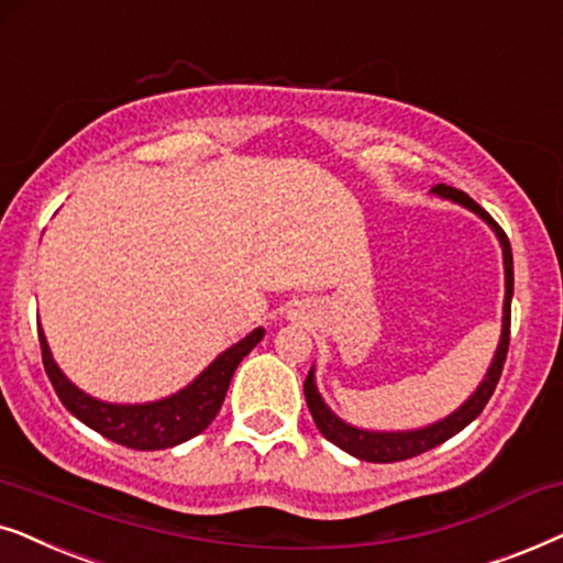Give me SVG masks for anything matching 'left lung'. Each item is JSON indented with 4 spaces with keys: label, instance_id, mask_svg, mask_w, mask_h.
I'll return each instance as SVG.
<instances>
[{
    "label": "left lung",
    "instance_id": "left-lung-1",
    "mask_svg": "<svg viewBox=\"0 0 563 563\" xmlns=\"http://www.w3.org/2000/svg\"><path fill=\"white\" fill-rule=\"evenodd\" d=\"M434 195L440 198L453 200L468 211H474L476 216L489 223L497 234L499 244H501V257H505V311H501V336L497 344V352H494L489 371L474 394L468 396L466 401L461 404L453 415H448L440 422H434L430 427H419V430H404V432H373V430H360V427H352L334 415L332 409L327 407L324 399H321L317 391V380H313V368L309 371V376L303 380V394H306V404H309V411L317 422L319 432L324 434L329 443H334L336 448H342L344 453L355 455L360 461H371V463H396V461H407L415 459L419 453L432 451L445 440H451L453 434H459L463 427L474 422V419L482 415L486 401L492 399L494 388L499 384L501 368H505L507 360V347H509V306H512V288H515V273H512V246H509V239L497 221L492 219L489 213L484 211L482 206L474 203L463 190H455V187L448 185H434L432 187Z\"/></svg>",
    "mask_w": 563,
    "mask_h": 563
}]
</instances>
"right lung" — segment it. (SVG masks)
I'll return each mask as SVG.
<instances>
[{
	"instance_id": "right-lung-1",
	"label": "right lung",
	"mask_w": 563,
	"mask_h": 563,
	"mask_svg": "<svg viewBox=\"0 0 563 563\" xmlns=\"http://www.w3.org/2000/svg\"><path fill=\"white\" fill-rule=\"evenodd\" d=\"M262 336H265V329L257 327L242 342L231 344L227 352H221L192 384H187L183 391L172 394L167 399L148 404H108L85 394L64 376L54 355H51L46 334H43V329H37L43 365H46L51 384H54L64 407L79 422H85L95 432H100L102 438H108L118 445L133 448V451L175 448L203 432L213 422L216 415H219L239 363H242L244 355H250L257 347Z\"/></svg>"
}]
</instances>
